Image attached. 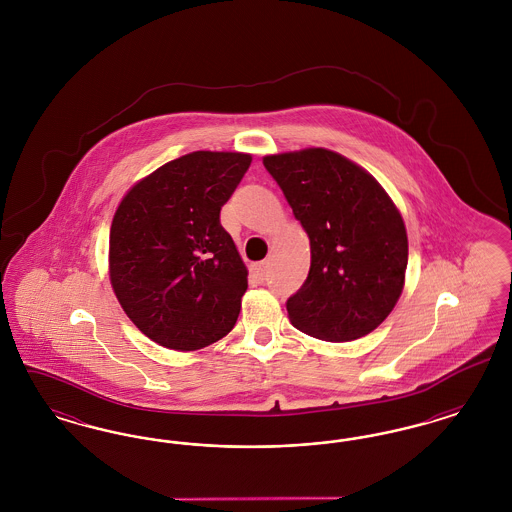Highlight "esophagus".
<instances>
[{
    "label": "esophagus",
    "mask_w": 512,
    "mask_h": 512,
    "mask_svg": "<svg viewBox=\"0 0 512 512\" xmlns=\"http://www.w3.org/2000/svg\"><path fill=\"white\" fill-rule=\"evenodd\" d=\"M251 272H253V276L259 280V282H263L265 278H267L268 274V261H261V263H255L253 268H251Z\"/></svg>",
    "instance_id": "esophagus-1"
}]
</instances>
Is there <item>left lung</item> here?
Masks as SVG:
<instances>
[{
    "label": "left lung",
    "mask_w": 512,
    "mask_h": 512,
    "mask_svg": "<svg viewBox=\"0 0 512 512\" xmlns=\"http://www.w3.org/2000/svg\"><path fill=\"white\" fill-rule=\"evenodd\" d=\"M265 169L311 242V268L286 303L293 326L326 341L359 340L390 315L409 259L405 222L372 174L309 147L267 155Z\"/></svg>",
    "instance_id": "8db88e82"
}]
</instances>
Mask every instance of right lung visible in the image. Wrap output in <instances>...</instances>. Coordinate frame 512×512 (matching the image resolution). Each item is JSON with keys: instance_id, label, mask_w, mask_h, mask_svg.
<instances>
[{"instance_id": "1", "label": "right lung", "mask_w": 512, "mask_h": 512, "mask_svg": "<svg viewBox=\"0 0 512 512\" xmlns=\"http://www.w3.org/2000/svg\"><path fill=\"white\" fill-rule=\"evenodd\" d=\"M249 165V153L194 151L122 197L109 234V276L124 313L149 340L195 351L234 328L247 268L220 209Z\"/></svg>"}]
</instances>
